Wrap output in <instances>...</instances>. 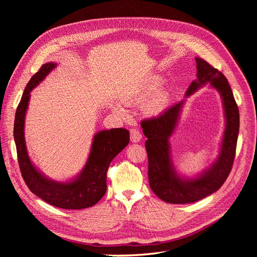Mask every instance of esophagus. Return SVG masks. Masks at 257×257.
I'll return each instance as SVG.
<instances>
[{
	"label": "esophagus",
	"mask_w": 257,
	"mask_h": 257,
	"mask_svg": "<svg viewBox=\"0 0 257 257\" xmlns=\"http://www.w3.org/2000/svg\"><path fill=\"white\" fill-rule=\"evenodd\" d=\"M130 140L132 143H139L142 140V134L138 129H130Z\"/></svg>",
	"instance_id": "esophagus-1"
}]
</instances>
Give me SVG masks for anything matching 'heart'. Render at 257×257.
Listing matches in <instances>:
<instances>
[{"label":"heart","instance_id":"1","mask_svg":"<svg viewBox=\"0 0 257 257\" xmlns=\"http://www.w3.org/2000/svg\"><path fill=\"white\" fill-rule=\"evenodd\" d=\"M160 85H161V83L158 80L151 81V82L147 83L146 85H144L142 87V89L138 93V98L145 100V99L152 97L153 94H155L158 91ZM165 104H166V96L163 93H158L149 103L147 104L146 109L149 113H157L161 109H163Z\"/></svg>","mask_w":257,"mask_h":257}]
</instances>
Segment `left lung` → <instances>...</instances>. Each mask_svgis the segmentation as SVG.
Returning a JSON list of instances; mask_svg holds the SVG:
<instances>
[{
    "instance_id": "left-lung-1",
    "label": "left lung",
    "mask_w": 257,
    "mask_h": 257,
    "mask_svg": "<svg viewBox=\"0 0 257 257\" xmlns=\"http://www.w3.org/2000/svg\"><path fill=\"white\" fill-rule=\"evenodd\" d=\"M197 79L187 88L185 97L209 83L217 89L223 101L226 125L221 150L217 160L195 178L179 176L172 158L170 138L177 126L184 100L167 108L159 115L144 119L142 128L148 154V177L154 194L171 204L193 203L217 192L226 181L235 157L239 130L238 107L226 77L207 61L196 57Z\"/></svg>"
}]
</instances>
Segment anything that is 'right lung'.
Returning a JSON list of instances; mask_svg holds the SVG:
<instances>
[{"instance_id":"right-lung-1","label":"right lung","mask_w":257,"mask_h":257,"mask_svg":"<svg viewBox=\"0 0 257 257\" xmlns=\"http://www.w3.org/2000/svg\"><path fill=\"white\" fill-rule=\"evenodd\" d=\"M57 64L42 65L27 84L17 108L13 137L17 146L19 166L29 190L47 203L63 209H83L93 206L106 193V175L112 159L129 144V131L124 128L102 130L94 134L86 164L78 176L69 182L47 178L31 163L25 143V115L30 92L55 69Z\"/></svg>"}]
</instances>
